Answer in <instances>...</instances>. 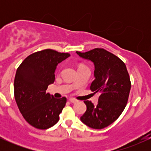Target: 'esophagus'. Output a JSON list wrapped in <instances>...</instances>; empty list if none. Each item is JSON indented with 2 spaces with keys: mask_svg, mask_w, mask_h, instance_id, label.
Here are the masks:
<instances>
[{
  "mask_svg": "<svg viewBox=\"0 0 151 151\" xmlns=\"http://www.w3.org/2000/svg\"><path fill=\"white\" fill-rule=\"evenodd\" d=\"M69 101H70L71 103H76V102H77V101L76 99H72V98H70V99H69Z\"/></svg>",
  "mask_w": 151,
  "mask_h": 151,
  "instance_id": "1",
  "label": "esophagus"
}]
</instances>
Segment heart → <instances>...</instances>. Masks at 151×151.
Here are the masks:
<instances>
[{"label":"heart","mask_w":151,"mask_h":151,"mask_svg":"<svg viewBox=\"0 0 151 151\" xmlns=\"http://www.w3.org/2000/svg\"><path fill=\"white\" fill-rule=\"evenodd\" d=\"M82 66H83V65H82Z\"/></svg>","instance_id":"1"}]
</instances>
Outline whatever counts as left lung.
<instances>
[{
    "label": "left lung",
    "mask_w": 151,
    "mask_h": 151,
    "mask_svg": "<svg viewBox=\"0 0 151 151\" xmlns=\"http://www.w3.org/2000/svg\"><path fill=\"white\" fill-rule=\"evenodd\" d=\"M76 53L93 62L95 79L90 89L100 93L96 106L91 101H84L86 111L80 120L91 129H102L116 120L125 109L131 90L127 69L120 59L104 49Z\"/></svg>",
    "instance_id": "8db88e82"
}]
</instances>
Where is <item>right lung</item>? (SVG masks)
I'll return each instance as SVG.
<instances>
[{
    "instance_id": "1",
    "label": "right lung",
    "mask_w": 151,
    "mask_h": 151,
    "mask_svg": "<svg viewBox=\"0 0 151 151\" xmlns=\"http://www.w3.org/2000/svg\"><path fill=\"white\" fill-rule=\"evenodd\" d=\"M70 56L44 50L29 55L16 71L15 101L24 119L36 129H49L58 122L67 99H55L46 91L55 81L57 66Z\"/></svg>"
}]
</instances>
